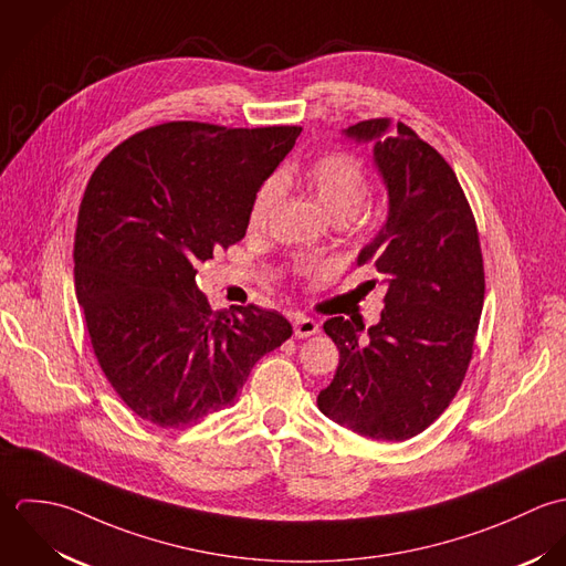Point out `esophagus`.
Listing matches in <instances>:
<instances>
[{"label": "esophagus", "instance_id": "esophagus-1", "mask_svg": "<svg viewBox=\"0 0 566 566\" xmlns=\"http://www.w3.org/2000/svg\"><path fill=\"white\" fill-rule=\"evenodd\" d=\"M293 331H295V337L308 339V337L319 333V324L315 319H311V317H297L295 324H293Z\"/></svg>", "mask_w": 566, "mask_h": 566}]
</instances>
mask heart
Masks as SVG:
<instances>
[{"label":"heart","mask_w":566,"mask_h":566,"mask_svg":"<svg viewBox=\"0 0 566 566\" xmlns=\"http://www.w3.org/2000/svg\"><path fill=\"white\" fill-rule=\"evenodd\" d=\"M304 184L319 201L324 212L337 219H354L369 197V179L363 164L349 153H326L317 157L304 170ZM282 186L277 179H269L260 186L249 210V227L266 226L273 208L277 206Z\"/></svg>","instance_id":"1"}]
</instances>
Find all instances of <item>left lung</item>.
Instances as JSON below:
<instances>
[{
	"label": "left lung",
	"instance_id": "obj_1",
	"mask_svg": "<svg viewBox=\"0 0 566 566\" xmlns=\"http://www.w3.org/2000/svg\"><path fill=\"white\" fill-rule=\"evenodd\" d=\"M387 117L343 133L371 144L389 195L387 221L356 264L382 275L380 322L333 317L324 331L339 347L333 382L319 391L324 416L358 436L402 442L431 427L461 387L483 308L476 223L447 159L407 124L389 137Z\"/></svg>",
	"mask_w": 566,
	"mask_h": 566
}]
</instances>
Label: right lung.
I'll return each mask as SVG.
<instances>
[{"instance_id": "add662e5", "label": "right lung", "mask_w": 566, "mask_h": 566, "mask_svg": "<svg viewBox=\"0 0 566 566\" xmlns=\"http://www.w3.org/2000/svg\"><path fill=\"white\" fill-rule=\"evenodd\" d=\"M300 133L166 122L94 170L74 240L76 297L107 380L142 420L184 429L226 409L293 335L275 311H212L197 264L244 238L255 192Z\"/></svg>"}]
</instances>
